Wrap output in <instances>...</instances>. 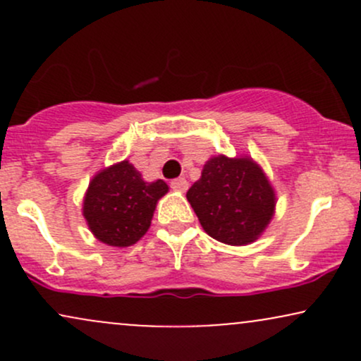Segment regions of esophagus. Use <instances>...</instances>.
Listing matches in <instances>:
<instances>
[{"label": "esophagus", "mask_w": 361, "mask_h": 361, "mask_svg": "<svg viewBox=\"0 0 361 361\" xmlns=\"http://www.w3.org/2000/svg\"><path fill=\"white\" fill-rule=\"evenodd\" d=\"M171 188L175 190V192L185 193L186 190H188V181H186L185 178H176V180L171 181Z\"/></svg>", "instance_id": "34e87169"}]
</instances>
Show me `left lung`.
<instances>
[{
  "instance_id": "1",
  "label": "left lung",
  "mask_w": 361,
  "mask_h": 361,
  "mask_svg": "<svg viewBox=\"0 0 361 361\" xmlns=\"http://www.w3.org/2000/svg\"><path fill=\"white\" fill-rule=\"evenodd\" d=\"M186 198L205 233L229 246L255 243L276 207L275 188L250 156L210 157Z\"/></svg>"
}]
</instances>
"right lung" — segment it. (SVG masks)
Wrapping results in <instances>:
<instances>
[{
  "label": "right lung",
  "instance_id": "obj_1",
  "mask_svg": "<svg viewBox=\"0 0 361 361\" xmlns=\"http://www.w3.org/2000/svg\"><path fill=\"white\" fill-rule=\"evenodd\" d=\"M168 190L163 180L144 181L134 164L120 161L91 178L82 198V217L100 243L132 246L147 233L157 202Z\"/></svg>",
  "mask_w": 361,
  "mask_h": 361
}]
</instances>
